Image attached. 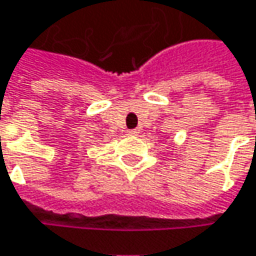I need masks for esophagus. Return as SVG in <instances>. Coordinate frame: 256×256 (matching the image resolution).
Listing matches in <instances>:
<instances>
[{"label": "esophagus", "mask_w": 256, "mask_h": 256, "mask_svg": "<svg viewBox=\"0 0 256 256\" xmlns=\"http://www.w3.org/2000/svg\"><path fill=\"white\" fill-rule=\"evenodd\" d=\"M126 133H128V136H138V133H139V132H138L136 128H132V130H128Z\"/></svg>", "instance_id": "1"}]
</instances>
